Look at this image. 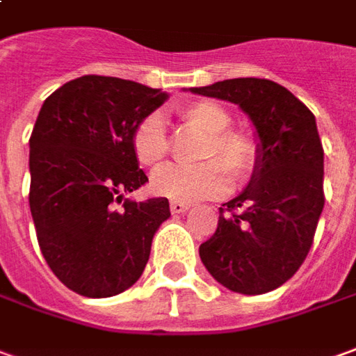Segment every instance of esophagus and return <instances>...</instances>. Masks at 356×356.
Instances as JSON below:
<instances>
[{
  "label": "esophagus",
  "mask_w": 356,
  "mask_h": 356,
  "mask_svg": "<svg viewBox=\"0 0 356 356\" xmlns=\"http://www.w3.org/2000/svg\"><path fill=\"white\" fill-rule=\"evenodd\" d=\"M190 209V205L184 202H170V211L172 213H186V211Z\"/></svg>",
  "instance_id": "esophagus-1"
}]
</instances>
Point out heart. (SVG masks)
<instances>
[{"label": "heart", "mask_w": 356, "mask_h": 356, "mask_svg": "<svg viewBox=\"0 0 356 356\" xmlns=\"http://www.w3.org/2000/svg\"><path fill=\"white\" fill-rule=\"evenodd\" d=\"M180 118L207 136L202 149V166H164L153 174L151 188L156 195L174 202H197L205 197H215L227 192L229 180L246 182L259 166V145L244 131L229 129L232 118L225 108L211 102L197 100L180 110ZM134 153L141 166L154 168L163 163L168 153V137L164 131V122L159 114H149L137 124L131 137Z\"/></svg>", "instance_id": "heart-1"}]
</instances>
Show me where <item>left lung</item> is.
<instances>
[{
  "label": "left lung",
  "instance_id": "left-lung-1",
  "mask_svg": "<svg viewBox=\"0 0 356 356\" xmlns=\"http://www.w3.org/2000/svg\"><path fill=\"white\" fill-rule=\"evenodd\" d=\"M190 90L238 104L256 127L261 153L244 192L219 207L217 230L200 246V257L229 291L269 293L302 266L325 203L316 118L269 79L240 77Z\"/></svg>",
  "mask_w": 356,
  "mask_h": 356
}]
</instances>
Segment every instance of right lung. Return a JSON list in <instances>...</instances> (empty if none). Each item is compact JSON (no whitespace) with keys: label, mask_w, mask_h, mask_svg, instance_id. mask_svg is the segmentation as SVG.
Listing matches in <instances>:
<instances>
[{"label":"right lung","mask_w":356,"mask_h":356,"mask_svg":"<svg viewBox=\"0 0 356 356\" xmlns=\"http://www.w3.org/2000/svg\"><path fill=\"white\" fill-rule=\"evenodd\" d=\"M168 99L136 81L83 75L44 100L31 136V213L54 275L73 293L106 298L141 277L166 197L124 200L149 182L131 137Z\"/></svg>","instance_id":"right-lung-1"}]
</instances>
